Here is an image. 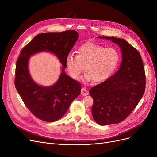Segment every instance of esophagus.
I'll list each match as a JSON object with an SVG mask.
<instances>
[{"label":"esophagus","mask_w":157,"mask_h":157,"mask_svg":"<svg viewBox=\"0 0 157 157\" xmlns=\"http://www.w3.org/2000/svg\"><path fill=\"white\" fill-rule=\"evenodd\" d=\"M89 94L88 91L86 90V88H82L81 89V94L82 95V96H86V95H88Z\"/></svg>","instance_id":"esophagus-1"}]
</instances>
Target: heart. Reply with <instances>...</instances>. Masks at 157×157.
Wrapping results in <instances>:
<instances>
[{
  "label": "heart",
  "instance_id": "obj_1",
  "mask_svg": "<svg viewBox=\"0 0 157 157\" xmlns=\"http://www.w3.org/2000/svg\"><path fill=\"white\" fill-rule=\"evenodd\" d=\"M119 60V54L113 48H105L93 42H87L78 49V55L69 54L65 59L70 76L78 80L84 71L87 81L99 83L109 77Z\"/></svg>",
  "mask_w": 157,
  "mask_h": 157
}]
</instances>
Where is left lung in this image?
Masks as SVG:
<instances>
[{"instance_id":"obj_1","label":"left lung","mask_w":157,"mask_h":157,"mask_svg":"<svg viewBox=\"0 0 157 157\" xmlns=\"http://www.w3.org/2000/svg\"><path fill=\"white\" fill-rule=\"evenodd\" d=\"M120 46L122 61L118 71L90 90L94 121L104 126L125 120L136 108L145 90V73L140 52L122 39L99 36Z\"/></svg>"}]
</instances>
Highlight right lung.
<instances>
[{
    "instance_id": "1",
    "label": "right lung",
    "mask_w": 157,
    "mask_h": 157,
    "mask_svg": "<svg viewBox=\"0 0 157 157\" xmlns=\"http://www.w3.org/2000/svg\"><path fill=\"white\" fill-rule=\"evenodd\" d=\"M78 38V33L75 30L40 33L20 52L16 61L14 83L23 103L39 119L50 122L58 121L65 115L71 103L80 94L81 85L63 71L66 67V58ZM41 51L54 53L64 66L59 80L53 86L40 87L33 81L29 75V56Z\"/></svg>"
}]
</instances>
